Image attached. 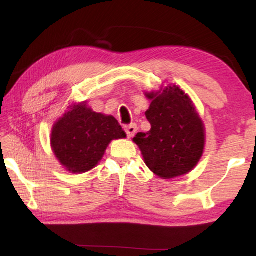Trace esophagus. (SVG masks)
<instances>
[{
	"instance_id": "34e87169",
	"label": "esophagus",
	"mask_w": 256,
	"mask_h": 256,
	"mask_svg": "<svg viewBox=\"0 0 256 256\" xmlns=\"http://www.w3.org/2000/svg\"><path fill=\"white\" fill-rule=\"evenodd\" d=\"M124 130H126V132H127L128 138H132V136H134V135L136 134V132H138V126H136L135 124H132L127 126Z\"/></svg>"
}]
</instances>
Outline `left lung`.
<instances>
[{
    "mask_svg": "<svg viewBox=\"0 0 256 256\" xmlns=\"http://www.w3.org/2000/svg\"><path fill=\"white\" fill-rule=\"evenodd\" d=\"M152 129L132 138L156 176L171 180L192 171L205 148V127L190 96L176 85L146 93Z\"/></svg>",
    "mask_w": 256,
    "mask_h": 256,
    "instance_id": "obj_1",
    "label": "left lung"
}]
</instances>
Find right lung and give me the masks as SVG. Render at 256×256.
<instances>
[{
  "label": "right lung",
  "instance_id": "add662e5",
  "mask_svg": "<svg viewBox=\"0 0 256 256\" xmlns=\"http://www.w3.org/2000/svg\"><path fill=\"white\" fill-rule=\"evenodd\" d=\"M116 118L96 113L86 101L72 104L51 130V148L56 158L71 174L96 168L113 140L126 138Z\"/></svg>",
  "mask_w": 256,
  "mask_h": 256
}]
</instances>
